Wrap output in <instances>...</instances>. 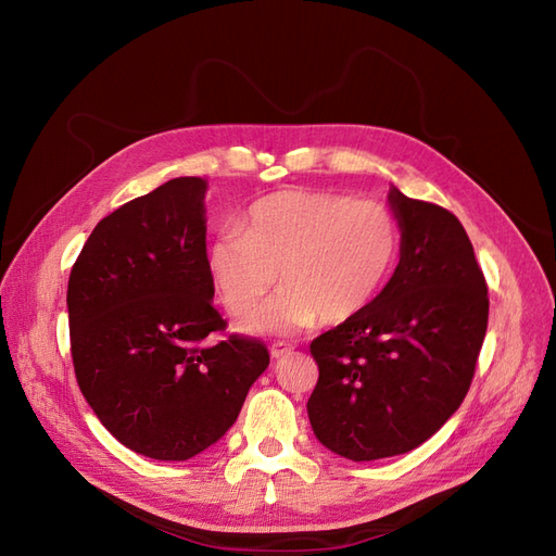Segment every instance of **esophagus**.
Here are the masks:
<instances>
[{"mask_svg":"<svg viewBox=\"0 0 556 556\" xmlns=\"http://www.w3.org/2000/svg\"><path fill=\"white\" fill-rule=\"evenodd\" d=\"M294 348L290 345V343H285V341H274L271 343V357L274 359H280V357H285V355H290Z\"/></svg>","mask_w":556,"mask_h":556,"instance_id":"34e87169","label":"esophagus"}]
</instances>
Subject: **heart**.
Returning <instances> with one entry per match:
<instances>
[{"label":"heart","mask_w":556,"mask_h":556,"mask_svg":"<svg viewBox=\"0 0 556 556\" xmlns=\"http://www.w3.org/2000/svg\"><path fill=\"white\" fill-rule=\"evenodd\" d=\"M401 229L394 213L374 199L336 192L282 190L255 201L241 229H223L208 248V268L233 315L250 331H296L343 325L382 292L399 260Z\"/></svg>","instance_id":"obj_1"}]
</instances>
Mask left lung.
Masks as SVG:
<instances>
[{
  "mask_svg": "<svg viewBox=\"0 0 556 556\" xmlns=\"http://www.w3.org/2000/svg\"><path fill=\"white\" fill-rule=\"evenodd\" d=\"M401 260L362 315L311 343L317 441L352 462L410 452L462 406L490 317L482 268L447 208L396 188Z\"/></svg>",
  "mask_w": 556,
  "mask_h": 556,
  "instance_id": "1",
  "label": "left lung"
}]
</instances>
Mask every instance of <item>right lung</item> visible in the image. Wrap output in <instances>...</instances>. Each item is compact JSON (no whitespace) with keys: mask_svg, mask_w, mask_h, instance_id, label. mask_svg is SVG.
I'll return each mask as SVG.
<instances>
[{"mask_svg":"<svg viewBox=\"0 0 556 556\" xmlns=\"http://www.w3.org/2000/svg\"><path fill=\"white\" fill-rule=\"evenodd\" d=\"M206 180L174 178L106 215L72 266V359L83 396L117 441L185 462L237 422L268 366L260 339L223 333L211 304Z\"/></svg>","mask_w":556,"mask_h":556,"instance_id":"obj_1","label":"right lung"}]
</instances>
